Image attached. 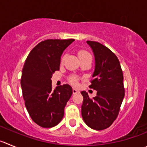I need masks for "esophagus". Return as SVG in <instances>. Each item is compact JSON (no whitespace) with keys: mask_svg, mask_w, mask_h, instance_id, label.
<instances>
[{"mask_svg":"<svg viewBox=\"0 0 147 147\" xmlns=\"http://www.w3.org/2000/svg\"><path fill=\"white\" fill-rule=\"evenodd\" d=\"M78 92H79V90H77V89H75V88L73 89V94H76L78 93Z\"/></svg>","mask_w":147,"mask_h":147,"instance_id":"1","label":"esophagus"}]
</instances>
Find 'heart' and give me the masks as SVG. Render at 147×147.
Wrapping results in <instances>:
<instances>
[{
	"instance_id": "heart-1",
	"label": "heart",
	"mask_w": 147,
	"mask_h": 147,
	"mask_svg": "<svg viewBox=\"0 0 147 147\" xmlns=\"http://www.w3.org/2000/svg\"><path fill=\"white\" fill-rule=\"evenodd\" d=\"M78 54H79V58H82V57L87 56V55H91L90 54L88 53V52L85 51V50H80V51H79ZM64 58H65V56H63L62 58H61V61H62V62L64 61ZM69 81L73 85H75V86H76V85L78 84V78L76 77V76H71V77L69 79Z\"/></svg>"
}]
</instances>
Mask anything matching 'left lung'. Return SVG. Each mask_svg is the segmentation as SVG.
I'll use <instances>...</instances> for the list:
<instances>
[{"label": "left lung", "mask_w": 147, "mask_h": 147, "mask_svg": "<svg viewBox=\"0 0 147 147\" xmlns=\"http://www.w3.org/2000/svg\"><path fill=\"white\" fill-rule=\"evenodd\" d=\"M95 58V68L89 87L97 91L90 98L82 91V115L85 123L97 131L106 129L118 117L125 95L123 75L118 58L113 52L94 41H87Z\"/></svg>", "instance_id": "obj_1"}]
</instances>
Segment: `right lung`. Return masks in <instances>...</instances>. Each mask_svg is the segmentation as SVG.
<instances>
[{
	"mask_svg": "<svg viewBox=\"0 0 147 147\" xmlns=\"http://www.w3.org/2000/svg\"><path fill=\"white\" fill-rule=\"evenodd\" d=\"M74 41L45 40L31 50L25 61L21 79L25 106L32 121L42 128H52L61 122L72 95L68 84L53 89L51 78L59 70L63 51Z\"/></svg>",
	"mask_w": 147,
	"mask_h": 147,
	"instance_id": "add662e5",
	"label": "right lung"
}]
</instances>
